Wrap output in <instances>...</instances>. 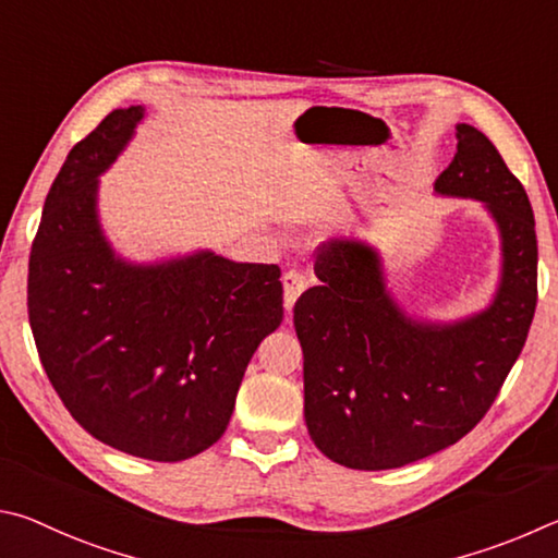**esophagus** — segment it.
<instances>
[{
  "mask_svg": "<svg viewBox=\"0 0 558 558\" xmlns=\"http://www.w3.org/2000/svg\"><path fill=\"white\" fill-rule=\"evenodd\" d=\"M281 284H284V308L291 314V308H294L296 299L304 294L306 277L299 269H287L284 277H281Z\"/></svg>",
  "mask_w": 558,
  "mask_h": 558,
  "instance_id": "obj_1",
  "label": "esophagus"
}]
</instances>
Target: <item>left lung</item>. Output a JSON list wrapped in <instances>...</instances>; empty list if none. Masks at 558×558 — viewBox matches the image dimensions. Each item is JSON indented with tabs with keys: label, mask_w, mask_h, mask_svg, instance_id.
<instances>
[{
	"label": "left lung",
	"mask_w": 558,
	"mask_h": 558,
	"mask_svg": "<svg viewBox=\"0 0 558 558\" xmlns=\"http://www.w3.org/2000/svg\"><path fill=\"white\" fill-rule=\"evenodd\" d=\"M438 195L481 201L500 230L502 271L490 306L453 324L407 316L383 259L360 240L318 247L294 326L304 350V416L316 448L355 471H389L444 451L493 407L536 308L534 213L500 151L458 124Z\"/></svg>",
	"instance_id": "1"
}]
</instances>
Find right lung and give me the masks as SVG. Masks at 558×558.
<instances>
[{"label": "right lung", "instance_id": "add662e5", "mask_svg": "<svg viewBox=\"0 0 558 558\" xmlns=\"http://www.w3.org/2000/svg\"><path fill=\"white\" fill-rule=\"evenodd\" d=\"M144 120L114 110L46 195L28 257V324L68 412L146 461L198 456L225 434L254 350L279 328L281 269L201 250L134 264L107 242L97 185Z\"/></svg>", "mask_w": 558, "mask_h": 558}]
</instances>
